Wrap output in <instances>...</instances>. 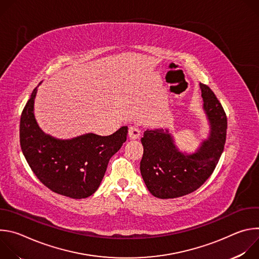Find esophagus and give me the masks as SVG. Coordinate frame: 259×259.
<instances>
[{"label": "esophagus", "mask_w": 259, "mask_h": 259, "mask_svg": "<svg viewBox=\"0 0 259 259\" xmlns=\"http://www.w3.org/2000/svg\"><path fill=\"white\" fill-rule=\"evenodd\" d=\"M128 135L130 139H137L140 136V130L137 126H130L128 130Z\"/></svg>", "instance_id": "34e87169"}]
</instances>
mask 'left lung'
Here are the masks:
<instances>
[{"label": "left lung", "mask_w": 259, "mask_h": 259, "mask_svg": "<svg viewBox=\"0 0 259 259\" xmlns=\"http://www.w3.org/2000/svg\"><path fill=\"white\" fill-rule=\"evenodd\" d=\"M200 88L210 134L196 153L180 152L167 129L146 130L141 138V176L157 198L173 199L197 191L211 176L224 152L228 128L225 109L207 85L200 84Z\"/></svg>", "instance_id": "1"}]
</instances>
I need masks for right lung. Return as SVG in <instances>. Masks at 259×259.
<instances>
[{
    "instance_id": "add662e5",
    "label": "right lung",
    "mask_w": 259,
    "mask_h": 259,
    "mask_svg": "<svg viewBox=\"0 0 259 259\" xmlns=\"http://www.w3.org/2000/svg\"><path fill=\"white\" fill-rule=\"evenodd\" d=\"M36 87L20 118L21 151L30 169L52 192L72 199H84L96 192L112 158L127 139L123 126L108 136L94 133L71 139H56L36 124L33 103Z\"/></svg>"
}]
</instances>
